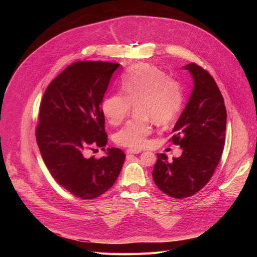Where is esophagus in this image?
Instances as JSON below:
<instances>
[{"mask_svg": "<svg viewBox=\"0 0 257 257\" xmlns=\"http://www.w3.org/2000/svg\"><path fill=\"white\" fill-rule=\"evenodd\" d=\"M127 155H130V154H134V155H137V154H140L141 151H138V150H127Z\"/></svg>", "mask_w": 257, "mask_h": 257, "instance_id": "1", "label": "esophagus"}]
</instances>
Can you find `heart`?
<instances>
[{
	"instance_id": "1",
	"label": "heart",
	"mask_w": 257,
	"mask_h": 257,
	"mask_svg": "<svg viewBox=\"0 0 257 257\" xmlns=\"http://www.w3.org/2000/svg\"><path fill=\"white\" fill-rule=\"evenodd\" d=\"M123 92L106 95L101 111L109 124L117 126L135 105L136 116L115 135V141L131 150L145 148L153 132V120L167 124L175 120L184 102L181 84L162 69L149 64L133 67L121 80Z\"/></svg>"
}]
</instances>
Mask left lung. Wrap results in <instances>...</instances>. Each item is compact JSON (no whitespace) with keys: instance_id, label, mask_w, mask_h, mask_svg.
I'll list each match as a JSON object with an SVG mask.
<instances>
[{"instance_id":"left-lung-1","label":"left lung","mask_w":257,"mask_h":257,"mask_svg":"<svg viewBox=\"0 0 257 257\" xmlns=\"http://www.w3.org/2000/svg\"><path fill=\"white\" fill-rule=\"evenodd\" d=\"M184 69L194 86L170 139L183 153L172 163L158 154L153 171L159 189L178 199L192 196L210 180L224 151L227 124L224 98L211 75L195 63Z\"/></svg>"}]
</instances>
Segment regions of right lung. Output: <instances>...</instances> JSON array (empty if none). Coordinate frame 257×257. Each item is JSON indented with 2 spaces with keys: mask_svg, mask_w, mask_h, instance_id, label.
Returning <instances> with one entry per match:
<instances>
[{
  "mask_svg": "<svg viewBox=\"0 0 257 257\" xmlns=\"http://www.w3.org/2000/svg\"><path fill=\"white\" fill-rule=\"evenodd\" d=\"M120 64L78 61L48 86L40 106L36 142L53 178L71 194L93 199L116 182L125 161L120 149L87 157V150L107 142L101 101Z\"/></svg>",
  "mask_w": 257,
  "mask_h": 257,
  "instance_id": "obj_1",
  "label": "right lung"
}]
</instances>
